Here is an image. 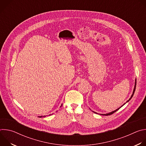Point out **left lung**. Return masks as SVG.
Masks as SVG:
<instances>
[{
	"instance_id": "left-lung-1",
	"label": "left lung",
	"mask_w": 146,
	"mask_h": 146,
	"mask_svg": "<svg viewBox=\"0 0 146 146\" xmlns=\"http://www.w3.org/2000/svg\"><path fill=\"white\" fill-rule=\"evenodd\" d=\"M136 79L135 80V87H134V90H133V94H132V96H131V98H130V99L127 102H129L131 99V98L133 97V94H134V93H135V89H136ZM125 103H124L123 104V105H125ZM123 106V105H122ZM121 106V107H122ZM121 107H120L119 108H121ZM119 108H118V109H117V110H114V111H112V112H111V113H108V114H101V115H111V114H113L114 113H115V112H116L118 110H119ZM94 113H95V112H94V111H93Z\"/></svg>"
}]
</instances>
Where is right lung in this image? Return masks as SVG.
<instances>
[{
  "instance_id": "right-lung-1",
  "label": "right lung",
  "mask_w": 146,
  "mask_h": 146,
  "mask_svg": "<svg viewBox=\"0 0 146 146\" xmlns=\"http://www.w3.org/2000/svg\"><path fill=\"white\" fill-rule=\"evenodd\" d=\"M41 117V116H40V117Z\"/></svg>"
}]
</instances>
